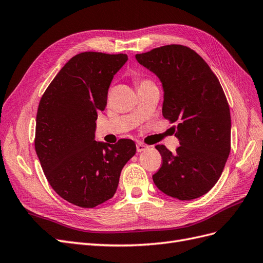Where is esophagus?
<instances>
[{"label":"esophagus","instance_id":"34e87169","mask_svg":"<svg viewBox=\"0 0 263 263\" xmlns=\"http://www.w3.org/2000/svg\"><path fill=\"white\" fill-rule=\"evenodd\" d=\"M136 148H137V153H142V151L147 150L148 147L146 145H144V144H141V142H138V144L136 145Z\"/></svg>","mask_w":263,"mask_h":263}]
</instances>
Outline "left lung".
I'll list each match as a JSON object with an SVG mask.
<instances>
[{"mask_svg":"<svg viewBox=\"0 0 263 263\" xmlns=\"http://www.w3.org/2000/svg\"><path fill=\"white\" fill-rule=\"evenodd\" d=\"M135 57L162 84L163 117L178 122L173 129L181 146L176 154L156 146L162 165L153 180L168 196L194 200L216 184L230 153L225 93L208 63L189 47L168 45Z\"/></svg>","mask_w":263,"mask_h":263,"instance_id":"8db88e82","label":"left lung"}]
</instances>
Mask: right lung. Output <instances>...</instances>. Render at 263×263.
Returning <instances> with one entry per match:
<instances>
[{
  "label": "right lung",
  "mask_w": 263,
  "mask_h": 263,
  "mask_svg": "<svg viewBox=\"0 0 263 263\" xmlns=\"http://www.w3.org/2000/svg\"><path fill=\"white\" fill-rule=\"evenodd\" d=\"M128 57L86 51L71 58L47 87L36 117L35 149L45 176L63 200L92 209L112 198L127 161L130 139L95 140L98 112L107 104L114 76Z\"/></svg>",
  "instance_id": "add662e5"
}]
</instances>
